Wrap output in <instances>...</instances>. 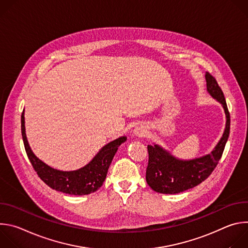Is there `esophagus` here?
<instances>
[{
  "instance_id": "34e87169",
  "label": "esophagus",
  "mask_w": 248,
  "mask_h": 248,
  "mask_svg": "<svg viewBox=\"0 0 248 248\" xmlns=\"http://www.w3.org/2000/svg\"><path fill=\"white\" fill-rule=\"evenodd\" d=\"M133 132H134L135 136H143L145 130H144V128H142L141 126H137V127H135Z\"/></svg>"
}]
</instances>
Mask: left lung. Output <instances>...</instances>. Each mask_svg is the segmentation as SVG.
I'll return each instance as SVG.
<instances>
[{"mask_svg":"<svg viewBox=\"0 0 248 248\" xmlns=\"http://www.w3.org/2000/svg\"><path fill=\"white\" fill-rule=\"evenodd\" d=\"M205 78L208 93L221 103L226 114L227 121L223 136L210 154L192 160L175 158L157 144L148 145L149 160L146 169V182L156 192L175 194L198 186L214 170L223 155L230 135V113L224 93L217 80L209 73H206Z\"/></svg>","mask_w":248,"mask_h":248,"instance_id":"left-lung-1","label":"left lung"}]
</instances>
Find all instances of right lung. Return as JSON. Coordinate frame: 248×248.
I'll return each instance as SVG.
<instances>
[{
	"mask_svg": "<svg viewBox=\"0 0 248 248\" xmlns=\"http://www.w3.org/2000/svg\"><path fill=\"white\" fill-rule=\"evenodd\" d=\"M21 134L27 157L39 178L51 188L70 195H86L99 189L105 182L118 148L126 140L125 136L119 137L106 144L83 168L63 171L46 165L32 152L25 134L24 110L21 114Z\"/></svg>",
	"mask_w": 248,
	"mask_h": 248,
	"instance_id": "add662e5",
	"label": "right lung"
}]
</instances>
